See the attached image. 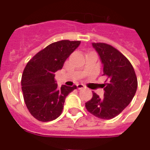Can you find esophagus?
I'll return each instance as SVG.
<instances>
[{"mask_svg": "<svg viewBox=\"0 0 150 150\" xmlns=\"http://www.w3.org/2000/svg\"><path fill=\"white\" fill-rule=\"evenodd\" d=\"M77 88L78 89H82V88H85V86L83 84H77Z\"/></svg>", "mask_w": 150, "mask_h": 150, "instance_id": "34e87169", "label": "esophagus"}]
</instances>
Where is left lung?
I'll return each mask as SVG.
<instances>
[{"instance_id": "1", "label": "left lung", "mask_w": 150, "mask_h": 150, "mask_svg": "<svg viewBox=\"0 0 150 150\" xmlns=\"http://www.w3.org/2000/svg\"><path fill=\"white\" fill-rule=\"evenodd\" d=\"M104 64L103 76L107 77L103 98L93 92L86 103L87 110L102 120H110L130 104L137 88L133 66L126 57L113 46L104 43H92Z\"/></svg>"}]
</instances>
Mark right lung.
Masks as SVG:
<instances>
[{
	"instance_id": "1",
	"label": "right lung",
	"mask_w": 150,
	"mask_h": 150,
	"mask_svg": "<svg viewBox=\"0 0 150 150\" xmlns=\"http://www.w3.org/2000/svg\"><path fill=\"white\" fill-rule=\"evenodd\" d=\"M79 44L80 41L68 40L52 43L26 64L21 80L22 90L26 107L36 120L52 121L62 114L66 97L76 86L59 88L55 74Z\"/></svg>"
}]
</instances>
